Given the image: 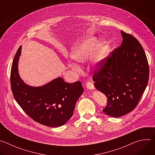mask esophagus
<instances>
[{
  "label": "esophagus",
  "instance_id": "34e87169",
  "mask_svg": "<svg viewBox=\"0 0 155 155\" xmlns=\"http://www.w3.org/2000/svg\"><path fill=\"white\" fill-rule=\"evenodd\" d=\"M86 86L89 90H94V86L92 82H87L86 84Z\"/></svg>",
  "mask_w": 155,
  "mask_h": 155
}]
</instances>
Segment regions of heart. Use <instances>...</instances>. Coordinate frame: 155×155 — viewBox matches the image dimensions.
Instances as JSON below:
<instances>
[{
  "label": "heart",
  "mask_w": 155,
  "mask_h": 155,
  "mask_svg": "<svg viewBox=\"0 0 155 155\" xmlns=\"http://www.w3.org/2000/svg\"><path fill=\"white\" fill-rule=\"evenodd\" d=\"M97 40L93 38L87 37L82 43L77 44L73 47L71 52V58L76 62L82 63L90 58L91 53L97 45ZM108 46L105 43H101L97 48L94 54V58L96 60L100 59L105 53Z\"/></svg>",
  "instance_id": "1"
}]
</instances>
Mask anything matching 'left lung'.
<instances>
[{"instance_id": "1", "label": "left lung", "mask_w": 155, "mask_h": 155, "mask_svg": "<svg viewBox=\"0 0 155 155\" xmlns=\"http://www.w3.org/2000/svg\"><path fill=\"white\" fill-rule=\"evenodd\" d=\"M123 41L107 61L97 64L93 76L97 90L107 97L103 112L120 117L139 104L149 78V65L143 47L132 35L121 31Z\"/></svg>"}]
</instances>
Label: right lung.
<instances>
[{
    "mask_svg": "<svg viewBox=\"0 0 155 155\" xmlns=\"http://www.w3.org/2000/svg\"><path fill=\"white\" fill-rule=\"evenodd\" d=\"M21 50V46L11 69V87L15 99L35 121L52 127L64 125L72 117L75 104L83 92L81 82L69 83L59 77L42 86L26 84L18 74Z\"/></svg>",
    "mask_w": 155,
    "mask_h": 155,
    "instance_id": "obj_1",
    "label": "right lung"
}]
</instances>
